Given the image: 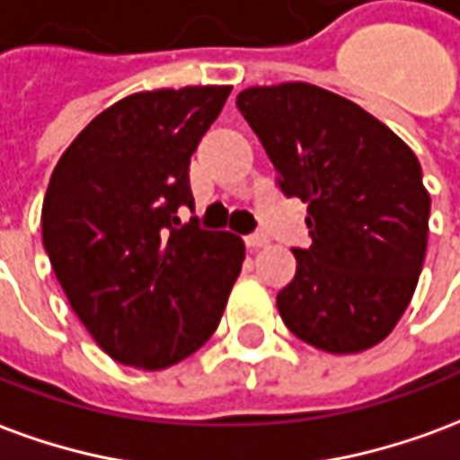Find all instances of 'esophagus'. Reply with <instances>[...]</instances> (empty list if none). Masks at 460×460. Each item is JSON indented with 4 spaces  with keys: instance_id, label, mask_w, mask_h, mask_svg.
Masks as SVG:
<instances>
[{
    "instance_id": "obj_1",
    "label": "esophagus",
    "mask_w": 460,
    "mask_h": 460,
    "mask_svg": "<svg viewBox=\"0 0 460 460\" xmlns=\"http://www.w3.org/2000/svg\"><path fill=\"white\" fill-rule=\"evenodd\" d=\"M247 244H250L252 250H260V247H267V244H270V237L264 233H254L247 237Z\"/></svg>"
}]
</instances>
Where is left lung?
<instances>
[{
	"instance_id": "obj_1",
	"label": "left lung",
	"mask_w": 460,
	"mask_h": 460,
	"mask_svg": "<svg viewBox=\"0 0 460 460\" xmlns=\"http://www.w3.org/2000/svg\"><path fill=\"white\" fill-rule=\"evenodd\" d=\"M237 107L279 173L308 203L311 247L277 294L281 321L318 350L382 343L424 267L431 198L414 152L350 100L311 83L257 85Z\"/></svg>"
}]
</instances>
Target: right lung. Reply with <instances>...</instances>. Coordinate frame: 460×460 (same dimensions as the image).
I'll return each mask as SVG.
<instances>
[{"instance_id": "add662e5", "label": "right lung", "mask_w": 460, "mask_h": 460, "mask_svg": "<svg viewBox=\"0 0 460 460\" xmlns=\"http://www.w3.org/2000/svg\"><path fill=\"white\" fill-rule=\"evenodd\" d=\"M230 85L144 90L102 110L56 164L43 247L70 308L112 360L181 363L216 333L244 243L181 226L193 208L190 156Z\"/></svg>"}]
</instances>
